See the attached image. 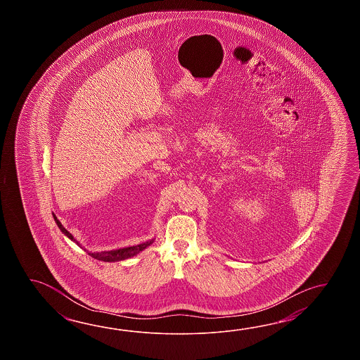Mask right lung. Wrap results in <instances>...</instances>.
<instances>
[{"instance_id": "1", "label": "right lung", "mask_w": 360, "mask_h": 360, "mask_svg": "<svg viewBox=\"0 0 360 360\" xmlns=\"http://www.w3.org/2000/svg\"><path fill=\"white\" fill-rule=\"evenodd\" d=\"M54 216L55 222H56V225L59 226V229L61 230V233L64 234V236H67V237L70 239V240H73V242H76L77 245H79V243L77 242L76 239L73 238V236L69 233L68 230L65 229L63 225H61V222L58 220V217ZM154 239L152 240H148V242H144V243H140L138 245H131V247H124V248H120V250H112V251H101V252H89V255L94 257V259H96V260L100 261H105V262H115V261H122L127 260V259H130L132 256H135V255H138L139 252H141V251H144L146 247H149V245L153 243ZM86 251V250H84Z\"/></svg>"}]
</instances>
